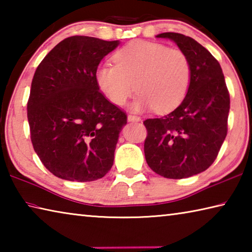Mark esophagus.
I'll return each instance as SVG.
<instances>
[{
  "instance_id": "obj_1",
  "label": "esophagus",
  "mask_w": 252,
  "mask_h": 252,
  "mask_svg": "<svg viewBox=\"0 0 252 252\" xmlns=\"http://www.w3.org/2000/svg\"><path fill=\"white\" fill-rule=\"evenodd\" d=\"M140 120H141V119L136 116H132V114H129V116H127V121L129 122H139Z\"/></svg>"
}]
</instances>
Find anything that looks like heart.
I'll return each mask as SVG.
<instances>
[{"label": "heart", "mask_w": 252, "mask_h": 252, "mask_svg": "<svg viewBox=\"0 0 252 252\" xmlns=\"http://www.w3.org/2000/svg\"><path fill=\"white\" fill-rule=\"evenodd\" d=\"M113 61L116 65L97 67L96 82L116 105L125 104L136 89L140 95L132 110L168 112L181 103L190 87V60L179 49L136 40L118 50Z\"/></svg>", "instance_id": "b5f03b06"}]
</instances>
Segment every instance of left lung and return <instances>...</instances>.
<instances>
[{"mask_svg":"<svg viewBox=\"0 0 252 252\" xmlns=\"http://www.w3.org/2000/svg\"><path fill=\"white\" fill-rule=\"evenodd\" d=\"M169 39L189 58L191 82L185 99L167 116L147 119L144 156L149 167L168 179L203 172L216 160L227 135L230 96L219 62L203 46L180 33Z\"/></svg>","mask_w":252,"mask_h":252,"instance_id":"obj_1","label":"left lung"}]
</instances>
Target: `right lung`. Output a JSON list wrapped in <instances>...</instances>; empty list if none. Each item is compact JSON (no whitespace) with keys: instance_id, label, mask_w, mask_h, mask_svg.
<instances>
[{"instance_id":"add662e5","label":"right lung","mask_w":252,"mask_h":252,"mask_svg":"<svg viewBox=\"0 0 252 252\" xmlns=\"http://www.w3.org/2000/svg\"><path fill=\"white\" fill-rule=\"evenodd\" d=\"M119 44L91 36L66 37L34 73L28 101L31 141L55 177L94 181L112 168L126 114L100 92L96 70Z\"/></svg>"}]
</instances>
